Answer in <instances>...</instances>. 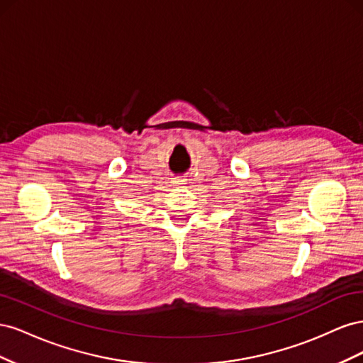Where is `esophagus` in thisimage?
Returning a JSON list of instances; mask_svg holds the SVG:
<instances>
[{"mask_svg": "<svg viewBox=\"0 0 363 363\" xmlns=\"http://www.w3.org/2000/svg\"><path fill=\"white\" fill-rule=\"evenodd\" d=\"M186 182H188V179H184V177H175V179L171 180V186H174V188H179V186L186 184Z\"/></svg>", "mask_w": 363, "mask_h": 363, "instance_id": "esophagus-1", "label": "esophagus"}]
</instances>
